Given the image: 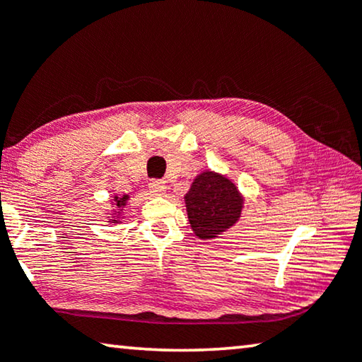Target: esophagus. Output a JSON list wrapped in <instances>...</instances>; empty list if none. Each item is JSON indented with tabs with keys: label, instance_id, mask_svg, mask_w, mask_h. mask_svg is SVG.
<instances>
[{
	"label": "esophagus",
	"instance_id": "esophagus-1",
	"mask_svg": "<svg viewBox=\"0 0 362 362\" xmlns=\"http://www.w3.org/2000/svg\"><path fill=\"white\" fill-rule=\"evenodd\" d=\"M150 192L153 194H164L165 192V185L163 180H151L150 182Z\"/></svg>",
	"mask_w": 362,
	"mask_h": 362
}]
</instances>
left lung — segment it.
I'll return each instance as SVG.
<instances>
[{
	"mask_svg": "<svg viewBox=\"0 0 362 362\" xmlns=\"http://www.w3.org/2000/svg\"><path fill=\"white\" fill-rule=\"evenodd\" d=\"M188 222L202 240H214L238 222L243 197L232 180L217 172L197 175L185 194Z\"/></svg>",
	"mask_w": 362,
	"mask_h": 362,
	"instance_id": "left-lung-1",
	"label": "left lung"
}]
</instances>
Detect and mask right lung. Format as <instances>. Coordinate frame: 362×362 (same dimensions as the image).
Here are the masks:
<instances>
[{"label":"right lung","instance_id":"obj_1","mask_svg":"<svg viewBox=\"0 0 362 362\" xmlns=\"http://www.w3.org/2000/svg\"><path fill=\"white\" fill-rule=\"evenodd\" d=\"M127 199H129V194H124V197H114V204H116V208H124L125 206V203H127ZM117 216H120V214H117ZM114 217V219H111L114 223H117L120 219L119 217Z\"/></svg>","mask_w":362,"mask_h":362}]
</instances>
